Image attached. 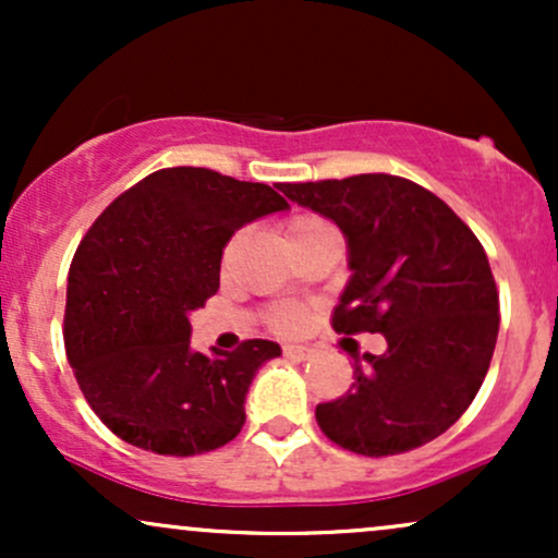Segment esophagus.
I'll return each mask as SVG.
<instances>
[{"label": "esophagus", "mask_w": 558, "mask_h": 558, "mask_svg": "<svg viewBox=\"0 0 558 558\" xmlns=\"http://www.w3.org/2000/svg\"><path fill=\"white\" fill-rule=\"evenodd\" d=\"M283 354L291 356L293 362H306V360H312V356H315V351L306 349V345H286Z\"/></svg>", "instance_id": "34e87169"}]
</instances>
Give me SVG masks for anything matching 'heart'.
Here are the masks:
<instances>
[{
    "mask_svg": "<svg viewBox=\"0 0 558 558\" xmlns=\"http://www.w3.org/2000/svg\"><path fill=\"white\" fill-rule=\"evenodd\" d=\"M323 228H330V226L325 220H319V217H296V220H291V226L286 228V239L291 243L296 239H304V235L310 233H317V230ZM304 323H306V315L304 310H299V306H280V310H275L272 315L275 328L286 332L299 330Z\"/></svg>",
    "mask_w": 558,
    "mask_h": 558,
    "instance_id": "b5f03b06",
    "label": "heart"
}]
</instances>
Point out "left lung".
<instances>
[{"mask_svg": "<svg viewBox=\"0 0 558 558\" xmlns=\"http://www.w3.org/2000/svg\"><path fill=\"white\" fill-rule=\"evenodd\" d=\"M341 228L349 248L332 328L380 332L388 349L356 360L341 399L315 417L332 444L393 457L430 444L466 412L498 338V291L485 248L444 198L386 172L283 183Z\"/></svg>", "mask_w": 558, "mask_h": 558, "instance_id": "left-lung-1", "label": "left lung"}]
</instances>
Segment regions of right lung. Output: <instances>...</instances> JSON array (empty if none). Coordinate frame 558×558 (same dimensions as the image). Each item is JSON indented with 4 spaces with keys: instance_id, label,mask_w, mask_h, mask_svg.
<instances>
[{
    "instance_id": "right-lung-1",
    "label": "right lung",
    "mask_w": 558,
    "mask_h": 558,
    "mask_svg": "<svg viewBox=\"0 0 558 558\" xmlns=\"http://www.w3.org/2000/svg\"><path fill=\"white\" fill-rule=\"evenodd\" d=\"M265 183L207 168L157 170L83 235L68 275L65 349L88 407L125 444L165 457L215 451L241 433L272 341L202 354L189 315L220 288L235 230L283 213Z\"/></svg>"
}]
</instances>
